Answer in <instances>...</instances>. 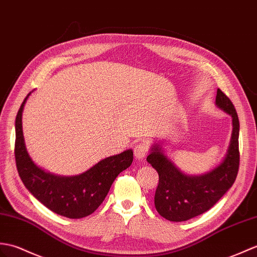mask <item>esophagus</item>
I'll list each match as a JSON object with an SVG mask.
<instances>
[{
    "label": "esophagus",
    "mask_w": 257,
    "mask_h": 257,
    "mask_svg": "<svg viewBox=\"0 0 257 257\" xmlns=\"http://www.w3.org/2000/svg\"><path fill=\"white\" fill-rule=\"evenodd\" d=\"M148 150H149V148H148V145L146 142L141 141L139 143H137V146L134 148V153H135L136 159H138V160L145 159L148 154Z\"/></svg>",
    "instance_id": "1"
}]
</instances>
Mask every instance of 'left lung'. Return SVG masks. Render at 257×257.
I'll use <instances>...</instances> for the list:
<instances>
[{"label":"left lung","mask_w":257,"mask_h":257,"mask_svg":"<svg viewBox=\"0 0 257 257\" xmlns=\"http://www.w3.org/2000/svg\"><path fill=\"white\" fill-rule=\"evenodd\" d=\"M216 105L232 117V135L222 162L201 175H187L164 156L162 148L152 146L147 161L159 173V185L154 196L158 212L166 220L186 221L209 210L233 185L240 164L238 117L230 98L218 88Z\"/></svg>","instance_id":"1"}]
</instances>
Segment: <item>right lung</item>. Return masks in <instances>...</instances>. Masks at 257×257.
I'll list each match as a JSON object with an SVG mask.
<instances>
[{
    "mask_svg": "<svg viewBox=\"0 0 257 257\" xmlns=\"http://www.w3.org/2000/svg\"><path fill=\"white\" fill-rule=\"evenodd\" d=\"M29 95L22 103L15 120V160L21 180L35 198L51 211L70 219L87 217L104 201L119 173L133 163L134 152L129 149L106 158L74 176H59L40 169L29 157L23 136V109Z\"/></svg>",
    "mask_w": 257,
    "mask_h": 257,
    "instance_id": "add662e5",
    "label": "right lung"
}]
</instances>
